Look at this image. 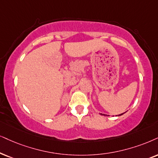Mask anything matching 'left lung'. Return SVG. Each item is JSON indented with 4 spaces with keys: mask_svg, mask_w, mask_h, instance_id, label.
I'll return each instance as SVG.
<instances>
[{
    "mask_svg": "<svg viewBox=\"0 0 158 158\" xmlns=\"http://www.w3.org/2000/svg\"><path fill=\"white\" fill-rule=\"evenodd\" d=\"M122 114H119V115H122Z\"/></svg>",
    "mask_w": 158,
    "mask_h": 158,
    "instance_id": "left-lung-1",
    "label": "left lung"
}]
</instances>
